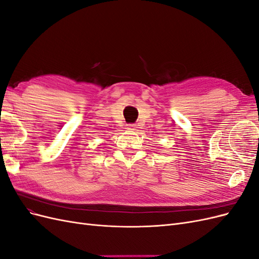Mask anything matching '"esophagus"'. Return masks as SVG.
I'll return each instance as SVG.
<instances>
[{
    "label": "esophagus",
    "mask_w": 259,
    "mask_h": 259,
    "mask_svg": "<svg viewBox=\"0 0 259 259\" xmlns=\"http://www.w3.org/2000/svg\"><path fill=\"white\" fill-rule=\"evenodd\" d=\"M126 130H128V131H136V125L135 124H128L127 126H126Z\"/></svg>",
    "instance_id": "esophagus-1"
}]
</instances>
